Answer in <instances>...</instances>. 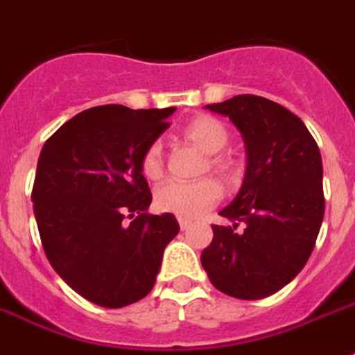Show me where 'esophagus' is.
Wrapping results in <instances>:
<instances>
[{
	"mask_svg": "<svg viewBox=\"0 0 355 355\" xmlns=\"http://www.w3.org/2000/svg\"><path fill=\"white\" fill-rule=\"evenodd\" d=\"M178 225H180L182 230H187L191 225H193V221L187 219V217H178Z\"/></svg>",
	"mask_w": 355,
	"mask_h": 355,
	"instance_id": "34e87169",
	"label": "esophagus"
}]
</instances>
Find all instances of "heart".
<instances>
[{
	"label": "heart",
	"instance_id": "heart-1",
	"mask_svg": "<svg viewBox=\"0 0 355 355\" xmlns=\"http://www.w3.org/2000/svg\"><path fill=\"white\" fill-rule=\"evenodd\" d=\"M185 141L207 154L205 166L223 178L237 177L239 159L223 152L230 139V130L219 118L201 114L191 120L182 129ZM139 170L148 180H159L162 177V146L159 141L150 143L139 159ZM221 198V187L214 178L203 177L193 182H168L155 191V207L162 212L177 214L180 217H194L203 210L216 205Z\"/></svg>",
	"mask_w": 355,
	"mask_h": 355
}]
</instances>
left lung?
Here are the masks:
<instances>
[{"label":"left lung","instance_id":"1","mask_svg":"<svg viewBox=\"0 0 355 355\" xmlns=\"http://www.w3.org/2000/svg\"><path fill=\"white\" fill-rule=\"evenodd\" d=\"M205 107L242 132L248 171L219 212L235 225H212L201 265L219 292L257 301L288 285L315 248L325 210L320 150L301 118L269 98L235 95Z\"/></svg>","mask_w":355,"mask_h":355}]
</instances>
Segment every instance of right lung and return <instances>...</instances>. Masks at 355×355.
Instances as JSON below:
<instances>
[{
    "label": "right lung",
    "instance_id": "1",
    "mask_svg": "<svg viewBox=\"0 0 355 355\" xmlns=\"http://www.w3.org/2000/svg\"><path fill=\"white\" fill-rule=\"evenodd\" d=\"M166 110L90 107L44 145L31 201L44 253L70 288L102 308H123L154 288L173 214L150 216L139 159L164 132Z\"/></svg>",
    "mask_w": 355,
    "mask_h": 355
}]
</instances>
